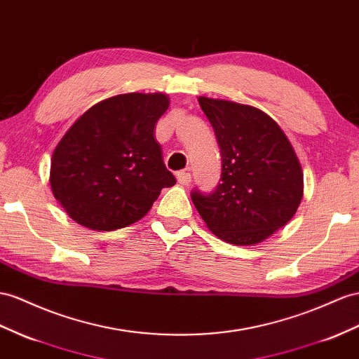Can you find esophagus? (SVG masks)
Returning a JSON list of instances; mask_svg holds the SVG:
<instances>
[{
  "label": "esophagus",
  "mask_w": 359,
  "mask_h": 359,
  "mask_svg": "<svg viewBox=\"0 0 359 359\" xmlns=\"http://www.w3.org/2000/svg\"><path fill=\"white\" fill-rule=\"evenodd\" d=\"M176 177H177V182L180 183V185H189L191 183V172H188V171H179L176 174Z\"/></svg>",
  "instance_id": "obj_1"
}]
</instances>
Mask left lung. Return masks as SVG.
<instances>
[{
  "mask_svg": "<svg viewBox=\"0 0 359 359\" xmlns=\"http://www.w3.org/2000/svg\"><path fill=\"white\" fill-rule=\"evenodd\" d=\"M222 154V177L191 200L218 238L236 245L264 241L296 214L303 174L288 137L262 110L200 97Z\"/></svg>",
  "mask_w": 359,
  "mask_h": 359,
  "instance_id": "obj_1",
  "label": "left lung"
}]
</instances>
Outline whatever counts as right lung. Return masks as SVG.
I'll list each match as a JSON object with an SVG mask.
<instances>
[{
	"label": "right lung",
	"mask_w": 359,
	"mask_h": 359,
	"mask_svg": "<svg viewBox=\"0 0 359 359\" xmlns=\"http://www.w3.org/2000/svg\"><path fill=\"white\" fill-rule=\"evenodd\" d=\"M168 106L163 94H124L72 124L53 153L50 172L53 194L72 219L94 231L126 227L176 183L154 137Z\"/></svg>",
	"instance_id": "right-lung-1"
}]
</instances>
